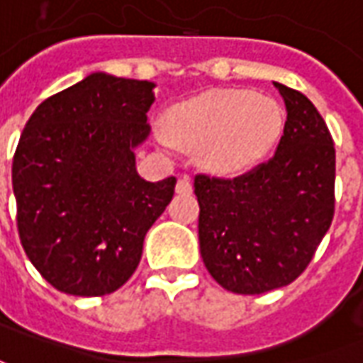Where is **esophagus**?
Returning a JSON list of instances; mask_svg holds the SVG:
<instances>
[{
    "instance_id": "34e87169",
    "label": "esophagus",
    "mask_w": 363,
    "mask_h": 363,
    "mask_svg": "<svg viewBox=\"0 0 363 363\" xmlns=\"http://www.w3.org/2000/svg\"><path fill=\"white\" fill-rule=\"evenodd\" d=\"M177 192L179 194H190L192 192V182H190V179H179V182H177Z\"/></svg>"
}]
</instances>
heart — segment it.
<instances>
[{
  "label": "heart",
  "instance_id": "1",
  "mask_svg": "<svg viewBox=\"0 0 363 363\" xmlns=\"http://www.w3.org/2000/svg\"><path fill=\"white\" fill-rule=\"evenodd\" d=\"M284 126L280 106L245 89H212L174 104L167 126L157 122L159 147L198 151L200 163L216 174L245 173L278 142Z\"/></svg>",
  "mask_w": 363,
  "mask_h": 363
}]
</instances>
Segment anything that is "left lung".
<instances>
[{
  "label": "left lung",
  "instance_id": "left-lung-1",
  "mask_svg": "<svg viewBox=\"0 0 363 363\" xmlns=\"http://www.w3.org/2000/svg\"><path fill=\"white\" fill-rule=\"evenodd\" d=\"M286 126L274 157L237 179L196 174L198 239L208 272L233 294H264L303 272L335 216V145L299 91L274 83Z\"/></svg>",
  "mask_w": 363,
  "mask_h": 363
}]
</instances>
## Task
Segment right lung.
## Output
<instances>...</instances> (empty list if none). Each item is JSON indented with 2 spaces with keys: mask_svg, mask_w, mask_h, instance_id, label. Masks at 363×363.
I'll use <instances>...</instances> for the list:
<instances>
[{
  "mask_svg": "<svg viewBox=\"0 0 363 363\" xmlns=\"http://www.w3.org/2000/svg\"><path fill=\"white\" fill-rule=\"evenodd\" d=\"M153 89L95 72L38 104L21 134L11 169L21 245L64 294L124 286L173 198L174 177L150 182L135 171Z\"/></svg>",
  "mask_w": 363,
  "mask_h": 363,
  "instance_id": "1",
  "label": "right lung"
}]
</instances>
